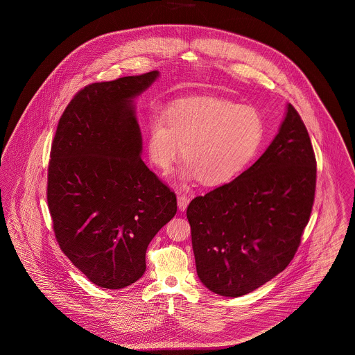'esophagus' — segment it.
<instances>
[{"instance_id": "1", "label": "esophagus", "mask_w": 355, "mask_h": 355, "mask_svg": "<svg viewBox=\"0 0 355 355\" xmlns=\"http://www.w3.org/2000/svg\"><path fill=\"white\" fill-rule=\"evenodd\" d=\"M190 203V198L186 194H178V207L180 211H184Z\"/></svg>"}]
</instances>
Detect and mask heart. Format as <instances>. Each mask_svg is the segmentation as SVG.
<instances>
[{
  "mask_svg": "<svg viewBox=\"0 0 355 355\" xmlns=\"http://www.w3.org/2000/svg\"><path fill=\"white\" fill-rule=\"evenodd\" d=\"M263 119L248 105L213 97L173 102L148 125L146 153L166 172L180 153V179H201L206 186L235 180L252 164L263 139Z\"/></svg>",
  "mask_w": 355,
  "mask_h": 355,
  "instance_id": "obj_1",
  "label": "heart"
}]
</instances>
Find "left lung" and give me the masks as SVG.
<instances>
[{
	"label": "left lung",
	"mask_w": 355,
	"mask_h": 355,
	"mask_svg": "<svg viewBox=\"0 0 355 355\" xmlns=\"http://www.w3.org/2000/svg\"><path fill=\"white\" fill-rule=\"evenodd\" d=\"M315 176L307 130L288 103L277 135L253 165L187 207L197 273L207 290L242 297L287 268L309 223Z\"/></svg>",
	"instance_id": "left-lung-1"
}]
</instances>
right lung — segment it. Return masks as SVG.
Here are the masks:
<instances>
[{
    "label": "right lung",
    "instance_id": "1",
    "mask_svg": "<svg viewBox=\"0 0 355 355\" xmlns=\"http://www.w3.org/2000/svg\"><path fill=\"white\" fill-rule=\"evenodd\" d=\"M152 71L82 89L60 117L48 169L55 239L96 286L124 288L146 270V250L176 214V196L142 161L135 98Z\"/></svg>",
    "mask_w": 355,
    "mask_h": 355
}]
</instances>
